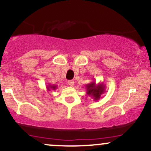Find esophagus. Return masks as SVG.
I'll use <instances>...</instances> for the list:
<instances>
[{"mask_svg": "<svg viewBox=\"0 0 151 151\" xmlns=\"http://www.w3.org/2000/svg\"><path fill=\"white\" fill-rule=\"evenodd\" d=\"M68 84H69V86H70V87H72L73 85H74V81L73 80H69V81H68Z\"/></svg>", "mask_w": 151, "mask_h": 151, "instance_id": "esophagus-1", "label": "esophagus"}]
</instances>
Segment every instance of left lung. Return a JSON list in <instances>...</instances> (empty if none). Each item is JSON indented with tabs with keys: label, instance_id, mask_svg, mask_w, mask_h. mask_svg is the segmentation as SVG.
<instances>
[{
	"label": "left lung",
	"instance_id": "8db88e82",
	"mask_svg": "<svg viewBox=\"0 0 151 151\" xmlns=\"http://www.w3.org/2000/svg\"><path fill=\"white\" fill-rule=\"evenodd\" d=\"M86 89H87V94L89 96L92 97L94 101L99 100L101 98L102 94L105 92V85L103 82L102 83L96 84V82H93L86 84Z\"/></svg>",
	"mask_w": 151,
	"mask_h": 151
}]
</instances>
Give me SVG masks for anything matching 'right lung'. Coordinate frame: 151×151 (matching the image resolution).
<instances>
[{"mask_svg": "<svg viewBox=\"0 0 151 151\" xmlns=\"http://www.w3.org/2000/svg\"><path fill=\"white\" fill-rule=\"evenodd\" d=\"M57 88V86L55 84H48L46 85V89L48 91H51V90H55Z\"/></svg>", "mask_w": 151, "mask_h": 151, "instance_id": "right-lung-1", "label": "right lung"}]
</instances>
